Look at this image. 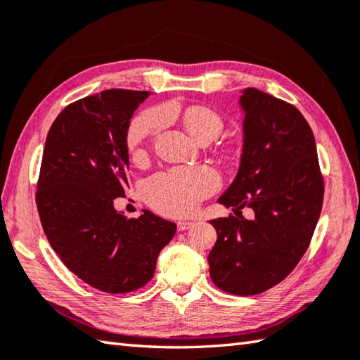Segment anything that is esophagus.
Listing matches in <instances>:
<instances>
[{"mask_svg": "<svg viewBox=\"0 0 360 360\" xmlns=\"http://www.w3.org/2000/svg\"><path fill=\"white\" fill-rule=\"evenodd\" d=\"M192 221H187V220H181L178 221V231H186L188 228H192Z\"/></svg>", "mask_w": 360, "mask_h": 360, "instance_id": "1", "label": "esophagus"}]
</instances>
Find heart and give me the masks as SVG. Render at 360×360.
<instances>
[{
  "mask_svg": "<svg viewBox=\"0 0 360 360\" xmlns=\"http://www.w3.org/2000/svg\"><path fill=\"white\" fill-rule=\"evenodd\" d=\"M182 122L196 142L209 143L220 136L224 122L217 110L207 105H188L182 112ZM164 117L159 110H146L132 120L126 145L131 156L139 160L145 158L146 146L151 139L162 129ZM238 148L234 143L223 145V154L234 158ZM220 186V178L210 167H179L151 176L145 182L143 196L146 202L158 212L170 217L192 214L198 204L212 195Z\"/></svg>",
  "mask_w": 360,
  "mask_h": 360,
  "instance_id": "heart-1",
  "label": "heart"
}]
</instances>
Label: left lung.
<instances>
[{
	"mask_svg": "<svg viewBox=\"0 0 360 360\" xmlns=\"http://www.w3.org/2000/svg\"><path fill=\"white\" fill-rule=\"evenodd\" d=\"M243 154L234 182L220 200L250 207L210 224L217 242L209 252L210 278L223 292L262 293L284 281L309 248L319 221L325 181L311 126L293 104L245 89Z\"/></svg>",
	"mask_w": 360,
	"mask_h": 360,
	"instance_id": "left-lung-1",
	"label": "left lung"
}]
</instances>
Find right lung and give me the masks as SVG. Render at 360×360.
<instances>
[{
	"mask_svg": "<svg viewBox=\"0 0 360 360\" xmlns=\"http://www.w3.org/2000/svg\"><path fill=\"white\" fill-rule=\"evenodd\" d=\"M150 91L110 89L63 109L49 128L37 181L41 228L56 255L98 290L129 293L151 281L176 224L114 209L128 184L126 134Z\"/></svg>",
	"mask_w": 360,
	"mask_h": 360,
	"instance_id": "right-lung-1",
	"label": "right lung"
}]
</instances>
